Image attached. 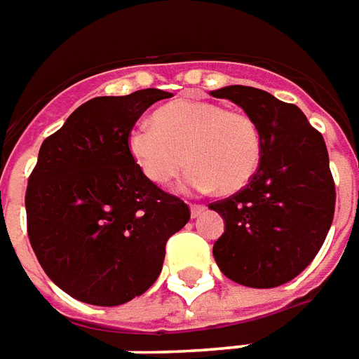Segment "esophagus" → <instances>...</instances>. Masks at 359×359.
Wrapping results in <instances>:
<instances>
[{
  "mask_svg": "<svg viewBox=\"0 0 359 359\" xmlns=\"http://www.w3.org/2000/svg\"><path fill=\"white\" fill-rule=\"evenodd\" d=\"M204 208H206L204 204H192V206H190V214H192V218H198L200 214L204 212Z\"/></svg>",
  "mask_w": 359,
  "mask_h": 359,
  "instance_id": "obj_1",
  "label": "esophagus"
}]
</instances>
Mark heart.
Wrapping results in <instances>:
<instances>
[{
    "label": "heart",
    "instance_id": "heart-1",
    "mask_svg": "<svg viewBox=\"0 0 359 359\" xmlns=\"http://www.w3.org/2000/svg\"><path fill=\"white\" fill-rule=\"evenodd\" d=\"M153 128L129 131L128 151L155 187H169L189 163V187L233 194L259 169L263 139L245 111L216 102L172 100L153 114Z\"/></svg>",
    "mask_w": 359,
    "mask_h": 359
}]
</instances>
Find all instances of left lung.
Returning <instances> with one entry per match:
<instances>
[{
  "label": "left lung",
  "instance_id": "obj_1",
  "mask_svg": "<svg viewBox=\"0 0 359 359\" xmlns=\"http://www.w3.org/2000/svg\"><path fill=\"white\" fill-rule=\"evenodd\" d=\"M259 126L263 153L251 182L208 204L226 222L214 259L231 281L271 289L309 267L330 230L336 189L320 131L294 104L251 86L210 92Z\"/></svg>",
  "mask_w": 359,
  "mask_h": 359
}]
</instances>
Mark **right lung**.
Instances as JSON below:
<instances>
[{"mask_svg": "<svg viewBox=\"0 0 359 359\" xmlns=\"http://www.w3.org/2000/svg\"><path fill=\"white\" fill-rule=\"evenodd\" d=\"M172 94L100 96L41 145L27 184V233L48 279L78 301L118 306L157 281L189 206L145 179L128 151L141 114Z\"/></svg>", "mask_w": 359, "mask_h": 359, "instance_id": "1", "label": "right lung"}]
</instances>
